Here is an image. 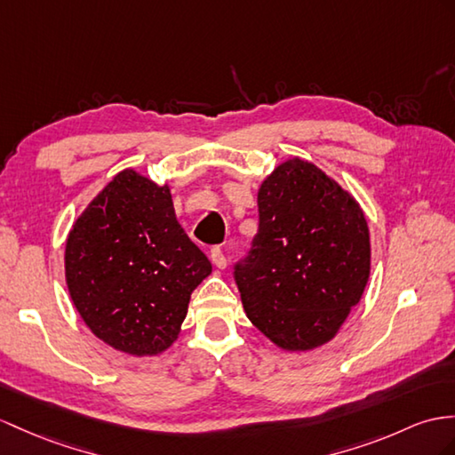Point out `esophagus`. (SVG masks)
Masks as SVG:
<instances>
[{"label":"esophagus","mask_w":455,"mask_h":455,"mask_svg":"<svg viewBox=\"0 0 455 455\" xmlns=\"http://www.w3.org/2000/svg\"><path fill=\"white\" fill-rule=\"evenodd\" d=\"M210 259H212L214 266H216V268H220V270H224L226 266H228L226 254H224V251H221L220 247H214L212 251H210Z\"/></svg>","instance_id":"34e87169"}]
</instances>
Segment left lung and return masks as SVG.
Returning <instances> with one entry per match:
<instances>
[{"instance_id":"8db88e82","label":"left lung","mask_w":455,"mask_h":455,"mask_svg":"<svg viewBox=\"0 0 455 455\" xmlns=\"http://www.w3.org/2000/svg\"><path fill=\"white\" fill-rule=\"evenodd\" d=\"M259 231L235 283L251 323L285 351L338 334L371 274L363 208L315 164L291 158L259 189Z\"/></svg>"}]
</instances>
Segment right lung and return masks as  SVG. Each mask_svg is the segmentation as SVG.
Wrapping results in <instances>:
<instances>
[{
    "mask_svg": "<svg viewBox=\"0 0 455 455\" xmlns=\"http://www.w3.org/2000/svg\"><path fill=\"white\" fill-rule=\"evenodd\" d=\"M210 272L175 218L170 187L135 170L119 172L92 198L65 243V282L84 324L135 357L172 346Z\"/></svg>",
    "mask_w": 455,
    "mask_h": 455,
    "instance_id": "add662e5",
    "label": "right lung"
}]
</instances>
